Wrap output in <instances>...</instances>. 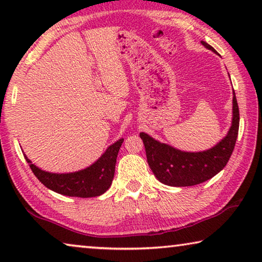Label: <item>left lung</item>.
Returning <instances> with one entry per match:
<instances>
[{
    "label": "left lung",
    "instance_id": "left-lung-1",
    "mask_svg": "<svg viewBox=\"0 0 262 262\" xmlns=\"http://www.w3.org/2000/svg\"><path fill=\"white\" fill-rule=\"evenodd\" d=\"M201 43L216 53L206 41ZM238 123V106L235 92H233L232 125L225 137L210 149L189 152L161 143L145 132H140L139 136L145 146L150 169L159 182L170 187H191L210 180L225 168L233 154L237 138Z\"/></svg>",
    "mask_w": 262,
    "mask_h": 262
}]
</instances>
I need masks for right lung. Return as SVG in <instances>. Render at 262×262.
I'll list each match as a JSON object with an SVG mask.
<instances>
[{"instance_id":"add662e5","label":"right lung","mask_w":262,"mask_h":262,"mask_svg":"<svg viewBox=\"0 0 262 262\" xmlns=\"http://www.w3.org/2000/svg\"><path fill=\"white\" fill-rule=\"evenodd\" d=\"M123 142V138L118 139L111 144L105 152L90 166L73 172L58 173L45 171L33 164L32 161L24 155L34 175L45 187L65 196L87 199L100 196L111 187L115 176L117 156Z\"/></svg>"}]
</instances>
